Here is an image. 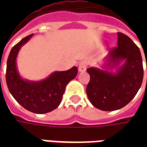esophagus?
Masks as SVG:
<instances>
[{
	"label": "esophagus",
	"instance_id": "34e87169",
	"mask_svg": "<svg viewBox=\"0 0 147 147\" xmlns=\"http://www.w3.org/2000/svg\"><path fill=\"white\" fill-rule=\"evenodd\" d=\"M86 66H87V63L86 61H82L80 62V65H79V71L80 72H83L85 71L86 69Z\"/></svg>",
	"mask_w": 147,
	"mask_h": 147
}]
</instances>
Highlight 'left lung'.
Listing matches in <instances>:
<instances>
[{
  "label": "left lung",
  "instance_id": "1",
  "mask_svg": "<svg viewBox=\"0 0 147 147\" xmlns=\"http://www.w3.org/2000/svg\"><path fill=\"white\" fill-rule=\"evenodd\" d=\"M117 36V46L110 49L103 69H86L90 77L87 97L94 107L103 111L117 110L127 105L139 91L143 79L139 48L124 34L118 32ZM121 61L125 62L119 66ZM113 68H117L115 74L111 71Z\"/></svg>",
  "mask_w": 147,
  "mask_h": 147
}]
</instances>
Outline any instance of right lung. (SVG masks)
Returning a JSON list of instances; mask_svg holds the SVG:
<instances>
[{"instance_id":"obj_1","label":"right lung","mask_w":147,"mask_h":147,"mask_svg":"<svg viewBox=\"0 0 147 147\" xmlns=\"http://www.w3.org/2000/svg\"><path fill=\"white\" fill-rule=\"evenodd\" d=\"M33 34H30L15 45L7 61L6 83L16 102L27 110L34 113H46L58 107L65 87L78 73L76 67L64 71H54L46 79L33 82L22 79L16 67V57L23 45Z\"/></svg>"}]
</instances>
